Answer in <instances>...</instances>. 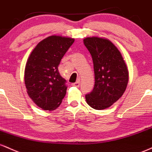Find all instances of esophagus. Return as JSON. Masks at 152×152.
<instances>
[{"mask_svg":"<svg viewBox=\"0 0 152 152\" xmlns=\"http://www.w3.org/2000/svg\"><path fill=\"white\" fill-rule=\"evenodd\" d=\"M80 81H77L76 83H72V86L77 87V88H78V87L80 86Z\"/></svg>","mask_w":152,"mask_h":152,"instance_id":"34e87169","label":"esophagus"}]
</instances>
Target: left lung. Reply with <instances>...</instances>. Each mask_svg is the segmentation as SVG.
I'll return each instance as SVG.
<instances>
[{
  "mask_svg": "<svg viewBox=\"0 0 152 152\" xmlns=\"http://www.w3.org/2000/svg\"><path fill=\"white\" fill-rule=\"evenodd\" d=\"M83 42L92 56L95 72L94 88L85 95V99L91 108L103 110L124 94L129 72L121 54L110 41L93 37L85 38Z\"/></svg>",
  "mask_w": 152,
  "mask_h": 152,
  "instance_id": "left-lung-1",
  "label": "left lung"
}]
</instances>
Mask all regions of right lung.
Wrapping results in <instances>:
<instances>
[{
	"instance_id": "right-lung-1",
	"label": "right lung",
	"mask_w": 152,
	"mask_h": 152,
	"mask_svg": "<svg viewBox=\"0 0 152 152\" xmlns=\"http://www.w3.org/2000/svg\"><path fill=\"white\" fill-rule=\"evenodd\" d=\"M74 42V39L50 36L39 42L28 57L24 72L26 88L32 100L43 110L56 109L65 96L67 81L58 67Z\"/></svg>"
}]
</instances>
